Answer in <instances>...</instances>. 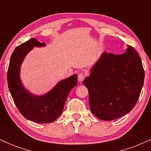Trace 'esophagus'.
Masks as SVG:
<instances>
[{
  "instance_id": "1",
  "label": "esophagus",
  "mask_w": 151,
  "mask_h": 151,
  "mask_svg": "<svg viewBox=\"0 0 151 151\" xmlns=\"http://www.w3.org/2000/svg\"><path fill=\"white\" fill-rule=\"evenodd\" d=\"M85 74L82 73V72H81V73L78 74V81H79V82H82V81H84V79H85Z\"/></svg>"
}]
</instances>
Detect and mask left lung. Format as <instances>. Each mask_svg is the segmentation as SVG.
<instances>
[{"label":"left lung","mask_w":151,"mask_h":151,"mask_svg":"<svg viewBox=\"0 0 151 151\" xmlns=\"http://www.w3.org/2000/svg\"><path fill=\"white\" fill-rule=\"evenodd\" d=\"M84 80L89 91L91 112L99 119L111 121L129 113L141 93L145 72L133 47L114 55L104 52Z\"/></svg>","instance_id":"1"}]
</instances>
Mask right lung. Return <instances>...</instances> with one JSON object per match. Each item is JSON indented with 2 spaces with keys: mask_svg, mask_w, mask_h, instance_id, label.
Instances as JSON below:
<instances>
[{
  "mask_svg": "<svg viewBox=\"0 0 151 151\" xmlns=\"http://www.w3.org/2000/svg\"><path fill=\"white\" fill-rule=\"evenodd\" d=\"M45 45L35 38L18 45L12 54L7 74L8 88L19 111L25 119L40 124L52 122L61 115L69 93L77 84V76L74 74L44 96H34L24 89L19 76L22 60L33 47Z\"/></svg>",
  "mask_w": 151,
  "mask_h": 151,
  "instance_id": "add662e5",
  "label": "right lung"
}]
</instances>
